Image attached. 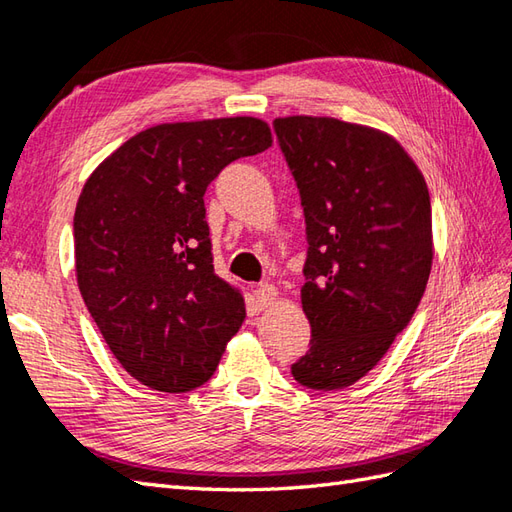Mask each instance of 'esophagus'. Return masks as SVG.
Masks as SVG:
<instances>
[{"label": "esophagus", "mask_w": 512, "mask_h": 512, "mask_svg": "<svg viewBox=\"0 0 512 512\" xmlns=\"http://www.w3.org/2000/svg\"><path fill=\"white\" fill-rule=\"evenodd\" d=\"M277 295H279V292H277V288L273 284H257L255 286V299L259 303V308L273 306Z\"/></svg>", "instance_id": "obj_1"}]
</instances>
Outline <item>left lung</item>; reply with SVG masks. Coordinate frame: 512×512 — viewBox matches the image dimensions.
<instances>
[{
  "label": "left lung",
  "instance_id": "1",
  "mask_svg": "<svg viewBox=\"0 0 512 512\" xmlns=\"http://www.w3.org/2000/svg\"><path fill=\"white\" fill-rule=\"evenodd\" d=\"M275 134L306 217L301 306L310 350L299 385H354L407 328L427 288L431 200L394 138L336 118H275Z\"/></svg>",
  "mask_w": 512,
  "mask_h": 512
}]
</instances>
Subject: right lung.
Instances as JSON below:
<instances>
[{"mask_svg": "<svg viewBox=\"0 0 512 512\" xmlns=\"http://www.w3.org/2000/svg\"><path fill=\"white\" fill-rule=\"evenodd\" d=\"M273 145L250 116L165 123L129 138L74 211L76 281L103 339L138 383L204 385L239 330L244 299L215 275L204 193L226 165Z\"/></svg>", "mask_w": 512, "mask_h": 512, "instance_id": "obj_1", "label": "right lung"}]
</instances>
